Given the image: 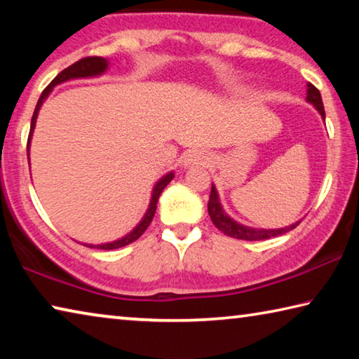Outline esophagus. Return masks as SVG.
Here are the masks:
<instances>
[{
    "label": "esophagus",
    "instance_id": "1",
    "mask_svg": "<svg viewBox=\"0 0 359 359\" xmlns=\"http://www.w3.org/2000/svg\"><path fill=\"white\" fill-rule=\"evenodd\" d=\"M210 160L209 154L205 150H191L188 151V155L185 156V163L187 165H194V166H204L208 165Z\"/></svg>",
    "mask_w": 359,
    "mask_h": 359
}]
</instances>
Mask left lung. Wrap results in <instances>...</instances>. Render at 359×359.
<instances>
[{
  "label": "left lung",
  "mask_w": 359,
  "mask_h": 359,
  "mask_svg": "<svg viewBox=\"0 0 359 359\" xmlns=\"http://www.w3.org/2000/svg\"><path fill=\"white\" fill-rule=\"evenodd\" d=\"M307 101L312 102V104L318 109L321 117L325 118V107H323V101H321L320 90L311 82L307 83ZM208 210H209L212 223H214L223 234L229 236V238L242 239V241L271 239V238H276V236H282L285 233H288V231L294 229L297 224H299V222H297L296 224H291V226L280 228V229H255V228L242 226V224L236 223L234 220H231V218L224 214L220 203H218V194H217V190L214 185H212V190H210Z\"/></svg>",
  "instance_id": "1"
}]
</instances>
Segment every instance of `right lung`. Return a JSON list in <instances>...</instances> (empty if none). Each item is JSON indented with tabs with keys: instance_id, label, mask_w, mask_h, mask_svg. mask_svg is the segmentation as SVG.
<instances>
[{
	"instance_id": "obj_1",
	"label": "right lung",
	"mask_w": 359,
	"mask_h": 359,
	"mask_svg": "<svg viewBox=\"0 0 359 359\" xmlns=\"http://www.w3.org/2000/svg\"><path fill=\"white\" fill-rule=\"evenodd\" d=\"M107 68V60L101 58V57H85L81 58L79 62L72 63L68 68L63 69L60 74L53 79V81L47 85L44 88V92L41 93L39 100H38V104H36V109L33 112V117H32V126H29V135H28V142H27V154H28V163H29V141H32V136H33V130H34V125H36V118H38V112H39V107L42 106V101L47 98V95L52 92V88L55 87L57 83H62L65 81H69V79H77V77H92V76H100L102 72L106 71ZM174 174L169 172L168 175H165L158 184L155 185V190L154 194H151V201H150V208L147 210V214L144 215L142 222L137 224L136 229H133L128 236H125L123 239L120 241H115L111 242V244H102V245H88L85 244V247H90V248H100V250H114V248H120V247H125L131 244V242L137 241L141 236L144 234V231L149 228V224L151 222V218L155 215V210H156V203H158V196H160L161 191L165 190L166 185L169 182L172 180Z\"/></svg>"
}]
</instances>
